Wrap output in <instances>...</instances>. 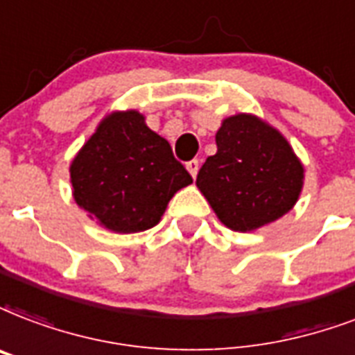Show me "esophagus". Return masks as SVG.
Returning <instances> with one entry per match:
<instances>
[{"mask_svg":"<svg viewBox=\"0 0 355 355\" xmlns=\"http://www.w3.org/2000/svg\"><path fill=\"white\" fill-rule=\"evenodd\" d=\"M186 169H188L191 177L196 178L197 173H199V159H189L188 164H186Z\"/></svg>","mask_w":355,"mask_h":355,"instance_id":"34e87169","label":"esophagus"}]
</instances>
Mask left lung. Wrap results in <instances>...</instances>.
Wrapping results in <instances>:
<instances>
[{
  "instance_id": "obj_1",
  "label": "left lung",
  "mask_w": 355,
  "mask_h": 355,
  "mask_svg": "<svg viewBox=\"0 0 355 355\" xmlns=\"http://www.w3.org/2000/svg\"><path fill=\"white\" fill-rule=\"evenodd\" d=\"M216 145L196 184L223 225L255 231L292 210L304 188V166L279 130L238 113L223 119Z\"/></svg>"
}]
</instances>
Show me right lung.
I'll return each instance as SVG.
<instances>
[{
	"label": "right lung",
	"mask_w": 355,
	"mask_h": 355,
	"mask_svg": "<svg viewBox=\"0 0 355 355\" xmlns=\"http://www.w3.org/2000/svg\"><path fill=\"white\" fill-rule=\"evenodd\" d=\"M78 207L113 232L154 227L178 189L191 184L171 145L148 128L135 110L113 112L100 121L70 164Z\"/></svg>",
	"instance_id": "obj_1"
}]
</instances>
